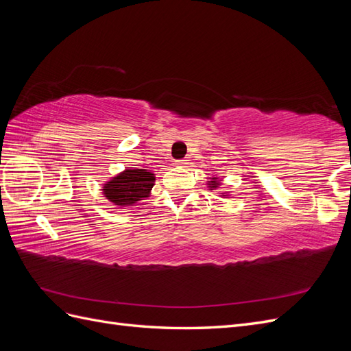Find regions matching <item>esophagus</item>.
Segmentation results:
<instances>
[{"label": "esophagus", "mask_w": 351, "mask_h": 351, "mask_svg": "<svg viewBox=\"0 0 351 351\" xmlns=\"http://www.w3.org/2000/svg\"><path fill=\"white\" fill-rule=\"evenodd\" d=\"M187 161H189V159H186V158H183V159H177V161H176V165H178V167H183V165H186V164H187Z\"/></svg>", "instance_id": "34e87169"}]
</instances>
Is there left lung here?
I'll use <instances>...</instances> for the list:
<instances>
[{
	"mask_svg": "<svg viewBox=\"0 0 351 351\" xmlns=\"http://www.w3.org/2000/svg\"><path fill=\"white\" fill-rule=\"evenodd\" d=\"M212 184H217V183H215V182H212ZM212 187H215V186H212Z\"/></svg>",
	"mask_w": 351,
	"mask_h": 351,
	"instance_id": "1",
	"label": "left lung"
}]
</instances>
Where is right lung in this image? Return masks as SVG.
<instances>
[{"instance_id":"add662e5","label":"right lung","mask_w":351,"mask_h":351,"mask_svg":"<svg viewBox=\"0 0 351 351\" xmlns=\"http://www.w3.org/2000/svg\"><path fill=\"white\" fill-rule=\"evenodd\" d=\"M154 182V174L147 173L146 169H125L119 177L112 178L111 182L105 184L102 190L105 197L110 199L114 205L127 206L147 197Z\"/></svg>"}]
</instances>
